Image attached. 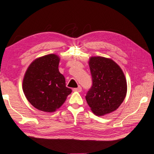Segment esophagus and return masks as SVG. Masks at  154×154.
Returning <instances> with one entry per match:
<instances>
[{
  "label": "esophagus",
  "mask_w": 154,
  "mask_h": 154,
  "mask_svg": "<svg viewBox=\"0 0 154 154\" xmlns=\"http://www.w3.org/2000/svg\"><path fill=\"white\" fill-rule=\"evenodd\" d=\"M82 90V87L79 86V87L77 88H74L73 89V91H75V92H81Z\"/></svg>",
  "instance_id": "34e87169"
}]
</instances>
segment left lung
<instances>
[{
	"label": "left lung",
	"mask_w": 154,
	"mask_h": 154,
	"mask_svg": "<svg viewBox=\"0 0 154 154\" xmlns=\"http://www.w3.org/2000/svg\"><path fill=\"white\" fill-rule=\"evenodd\" d=\"M93 85L85 96L93 113L103 116L116 110L124 100L127 91L122 69L110 58L100 56L89 59Z\"/></svg>",
	"instance_id": "1"
}]
</instances>
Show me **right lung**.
Masks as SVG:
<instances>
[{
  "mask_svg": "<svg viewBox=\"0 0 154 154\" xmlns=\"http://www.w3.org/2000/svg\"><path fill=\"white\" fill-rule=\"evenodd\" d=\"M59 61L60 57L54 54L40 57L30 64L23 77L26 98L36 109L47 113L57 110L72 92L59 72Z\"/></svg>",
  "mask_w": 154,
  "mask_h": 154,
  "instance_id": "obj_1",
  "label": "right lung"
}]
</instances>
